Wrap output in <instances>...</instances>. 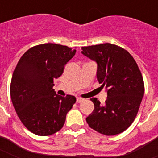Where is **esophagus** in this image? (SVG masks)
Segmentation results:
<instances>
[{"instance_id": "esophagus-1", "label": "esophagus", "mask_w": 158, "mask_h": 158, "mask_svg": "<svg viewBox=\"0 0 158 158\" xmlns=\"http://www.w3.org/2000/svg\"><path fill=\"white\" fill-rule=\"evenodd\" d=\"M83 101H84V99L81 98H79V97H78V98H76V102H78V103H80V102H82Z\"/></svg>"}]
</instances>
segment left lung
Returning <instances> with one entry per match:
<instances>
[{
	"mask_svg": "<svg viewBox=\"0 0 158 158\" xmlns=\"http://www.w3.org/2000/svg\"><path fill=\"white\" fill-rule=\"evenodd\" d=\"M82 53L98 63L97 78L107 89L105 104L96 98L94 111L86 118L89 127L105 135L122 133L134 122L144 94V83L137 63L119 46L103 43L83 47Z\"/></svg>",
	"mask_w": 158,
	"mask_h": 158,
	"instance_id": "1",
	"label": "left lung"
}]
</instances>
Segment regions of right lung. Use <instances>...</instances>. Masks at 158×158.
<instances>
[{
    "mask_svg": "<svg viewBox=\"0 0 158 158\" xmlns=\"http://www.w3.org/2000/svg\"><path fill=\"white\" fill-rule=\"evenodd\" d=\"M75 49L56 43L34 46L21 56L14 70L10 97L23 125L33 134L52 135L64 124L75 103L72 95H57L53 79L62 74Z\"/></svg>",
    "mask_w": 158,
    "mask_h": 158,
    "instance_id": "1",
    "label": "right lung"
}]
</instances>
